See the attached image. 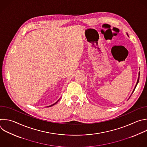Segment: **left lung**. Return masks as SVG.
<instances>
[{"label":"left lung","mask_w":147,"mask_h":147,"mask_svg":"<svg viewBox=\"0 0 147 147\" xmlns=\"http://www.w3.org/2000/svg\"><path fill=\"white\" fill-rule=\"evenodd\" d=\"M128 35V34H127ZM139 78H140V73H139V74H138V80H137V83H136V86H135V87H134V90H133V92H132V93H133V92L134 91V90H135V88H136V86H137V84L138 83V81H139Z\"/></svg>","instance_id":"obj_1"}]
</instances>
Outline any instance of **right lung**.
I'll return each mask as SVG.
<instances>
[{
    "label": "right lung",
    "instance_id": "add662e5",
    "mask_svg": "<svg viewBox=\"0 0 147 147\" xmlns=\"http://www.w3.org/2000/svg\"><path fill=\"white\" fill-rule=\"evenodd\" d=\"M59 100H58V101H57V102H56V103H54V104H53V105H51V106H49V107H51V106H54V105H55V104H56V103H57V102H58V101H59Z\"/></svg>",
    "mask_w": 147,
    "mask_h": 147
}]
</instances>
